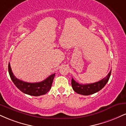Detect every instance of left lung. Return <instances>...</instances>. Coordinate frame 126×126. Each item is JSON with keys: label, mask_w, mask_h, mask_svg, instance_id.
I'll return each mask as SVG.
<instances>
[{"label": "left lung", "mask_w": 126, "mask_h": 126, "mask_svg": "<svg viewBox=\"0 0 126 126\" xmlns=\"http://www.w3.org/2000/svg\"><path fill=\"white\" fill-rule=\"evenodd\" d=\"M111 70L110 71V72L109 73V74L106 78L97 81V82L91 83V84H79L72 78V86L73 89L77 93L80 94L85 95V96L97 93L98 91L100 90L101 89H102L104 87V86L107 84V83L108 82L110 75H111Z\"/></svg>", "instance_id": "left-lung-1"}]
</instances>
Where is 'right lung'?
Wrapping results in <instances>:
<instances>
[{
    "mask_svg": "<svg viewBox=\"0 0 126 126\" xmlns=\"http://www.w3.org/2000/svg\"><path fill=\"white\" fill-rule=\"evenodd\" d=\"M8 70L10 77L15 86L23 93L30 96H39L46 94L50 90L55 73L48 76L43 81L38 83H28L18 79L12 72L10 63L8 65Z\"/></svg>",
    "mask_w": 126,
    "mask_h": 126,
    "instance_id": "right-lung-1",
    "label": "right lung"
}]
</instances>
